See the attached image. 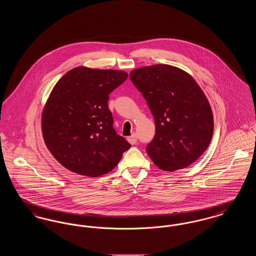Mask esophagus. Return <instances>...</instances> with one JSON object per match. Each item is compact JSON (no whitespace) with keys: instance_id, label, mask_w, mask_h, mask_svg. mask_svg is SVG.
I'll return each mask as SVG.
<instances>
[{"instance_id":"1","label":"esophagus","mask_w":256,"mask_h":256,"mask_svg":"<svg viewBox=\"0 0 256 256\" xmlns=\"http://www.w3.org/2000/svg\"><path fill=\"white\" fill-rule=\"evenodd\" d=\"M128 141L132 145L136 144V143H137V135H136V134H132V136L128 137Z\"/></svg>"}]
</instances>
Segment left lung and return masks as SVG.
I'll use <instances>...</instances> for the list:
<instances>
[{
  "instance_id": "1",
  "label": "left lung",
  "mask_w": 256,
  "mask_h": 256,
  "mask_svg": "<svg viewBox=\"0 0 256 256\" xmlns=\"http://www.w3.org/2000/svg\"><path fill=\"white\" fill-rule=\"evenodd\" d=\"M130 78L154 118L148 156L162 170L188 167L206 152L213 134L212 110L202 90L190 74L165 64L141 67Z\"/></svg>"
}]
</instances>
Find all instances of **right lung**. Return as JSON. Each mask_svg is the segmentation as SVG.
<instances>
[{
  "label": "right lung",
  "mask_w": 256,
  "mask_h": 256,
  "mask_svg": "<svg viewBox=\"0 0 256 256\" xmlns=\"http://www.w3.org/2000/svg\"><path fill=\"white\" fill-rule=\"evenodd\" d=\"M128 78L116 70L76 67L54 87L42 115V132L62 166L91 178L116 167L130 144L117 134L110 93Z\"/></svg>",
  "instance_id": "obj_1"
}]
</instances>
